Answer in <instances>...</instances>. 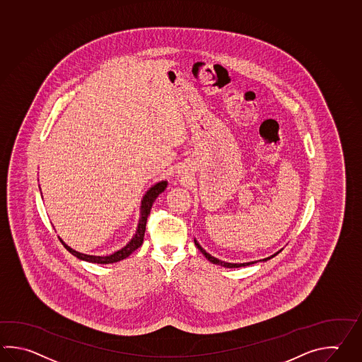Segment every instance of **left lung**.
<instances>
[{
    "label": "left lung",
    "instance_id": "1",
    "mask_svg": "<svg viewBox=\"0 0 362 362\" xmlns=\"http://www.w3.org/2000/svg\"><path fill=\"white\" fill-rule=\"evenodd\" d=\"M194 244L196 246L199 247V250L206 257L211 263H214V264H219V266L227 267V268H238V267H245V266H250V264H254V263H257V262H250V263H240V264H236V263H227V262H221L219 259L214 258V257H211L210 254H207L206 251L204 250L201 246H199L196 241H194ZM276 255V254H274ZM274 255L272 257H269V258L263 259V260H268V259L273 258Z\"/></svg>",
    "mask_w": 362,
    "mask_h": 362
}]
</instances>
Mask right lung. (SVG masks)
Listing matches in <instances>:
<instances>
[{
  "label": "right lung",
  "instance_id": "1",
  "mask_svg": "<svg viewBox=\"0 0 362 362\" xmlns=\"http://www.w3.org/2000/svg\"><path fill=\"white\" fill-rule=\"evenodd\" d=\"M166 185H168L166 182H160V183L153 185V187L146 193L144 199L141 201V221H139L138 229H136V232H135V236H134L133 240H132L129 244L126 245L125 247H122L121 250L116 251V252H113L112 255H108V257H95V255H86V254H82V252H78V251H74V249H71L69 246H66V245L60 240L62 244L64 245V247H66V250L69 251L72 255L77 257L78 259H81V260H85V262H90V263L110 264V263H116V262H119V260H122V259L127 258L133 251L136 250V249L143 244L148 216L151 214V209H152V205H153L155 199H157V196L165 191Z\"/></svg>",
  "mask_w": 362,
  "mask_h": 362
}]
</instances>
